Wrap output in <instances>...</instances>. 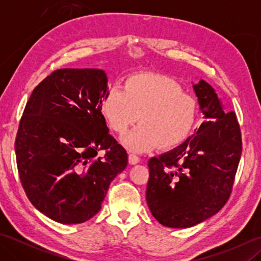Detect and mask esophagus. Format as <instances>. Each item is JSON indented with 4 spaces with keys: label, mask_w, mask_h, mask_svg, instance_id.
I'll return each instance as SVG.
<instances>
[{
    "label": "esophagus",
    "mask_w": 261,
    "mask_h": 261,
    "mask_svg": "<svg viewBox=\"0 0 261 261\" xmlns=\"http://www.w3.org/2000/svg\"><path fill=\"white\" fill-rule=\"evenodd\" d=\"M139 162H140L139 156H137V154L134 153V152H130L129 153V163L131 165H136V164H138Z\"/></svg>",
    "instance_id": "esophagus-1"
}]
</instances>
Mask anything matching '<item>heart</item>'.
<instances>
[{
    "instance_id": "obj_1",
    "label": "heart",
    "mask_w": 261,
    "mask_h": 261,
    "mask_svg": "<svg viewBox=\"0 0 261 261\" xmlns=\"http://www.w3.org/2000/svg\"><path fill=\"white\" fill-rule=\"evenodd\" d=\"M102 113L116 134H124L139 119L122 143L146 152L179 145L190 135L197 116V102L167 76L141 73L130 76L124 90L112 87L102 101Z\"/></svg>"
}]
</instances>
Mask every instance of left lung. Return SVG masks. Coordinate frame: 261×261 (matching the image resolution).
Wrapping results in <instances>:
<instances>
[{
	"instance_id": "8db88e82",
	"label": "left lung",
	"mask_w": 261,
	"mask_h": 261,
	"mask_svg": "<svg viewBox=\"0 0 261 261\" xmlns=\"http://www.w3.org/2000/svg\"><path fill=\"white\" fill-rule=\"evenodd\" d=\"M193 88L206 121L180 146L148 162L147 204L168 228H191L224 206L242 151L236 113L226 112L208 83Z\"/></svg>"
}]
</instances>
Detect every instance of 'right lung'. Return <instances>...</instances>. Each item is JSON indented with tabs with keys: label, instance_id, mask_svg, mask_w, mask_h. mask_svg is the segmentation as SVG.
I'll return each instance as SVG.
<instances>
[{
	"label": "right lung",
	"instance_id": "1",
	"mask_svg": "<svg viewBox=\"0 0 261 261\" xmlns=\"http://www.w3.org/2000/svg\"><path fill=\"white\" fill-rule=\"evenodd\" d=\"M107 93L102 69H57L33 90L22 114L14 145L21 184L33 206L58 223L93 218L127 165L101 112Z\"/></svg>",
	"mask_w": 261,
	"mask_h": 261
}]
</instances>
